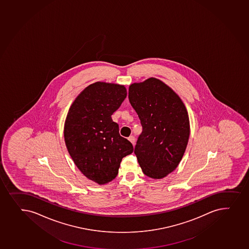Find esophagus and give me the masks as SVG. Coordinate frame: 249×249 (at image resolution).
<instances>
[{
    "mask_svg": "<svg viewBox=\"0 0 249 249\" xmlns=\"http://www.w3.org/2000/svg\"><path fill=\"white\" fill-rule=\"evenodd\" d=\"M128 140L130 141V142H131V144H132V145H135V140H136V139H135V137H133V136H131V137H129Z\"/></svg>",
    "mask_w": 249,
    "mask_h": 249,
    "instance_id": "obj_1",
    "label": "esophagus"
}]
</instances>
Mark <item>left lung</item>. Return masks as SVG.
Segmentation results:
<instances>
[{
	"label": "left lung",
	"instance_id": "left-lung-1",
	"mask_svg": "<svg viewBox=\"0 0 249 249\" xmlns=\"http://www.w3.org/2000/svg\"><path fill=\"white\" fill-rule=\"evenodd\" d=\"M129 101L142 132L134 153L143 173L162 179L176 170L190 137V120L179 96L165 83L150 78L129 87Z\"/></svg>",
	"mask_w": 249,
	"mask_h": 249
}]
</instances>
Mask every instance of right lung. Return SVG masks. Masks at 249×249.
<instances>
[{
  "instance_id": "right-lung-1",
  "label": "right lung",
  "mask_w": 249,
  "mask_h": 249,
  "mask_svg": "<svg viewBox=\"0 0 249 249\" xmlns=\"http://www.w3.org/2000/svg\"><path fill=\"white\" fill-rule=\"evenodd\" d=\"M126 97L123 85L96 82L79 93L68 112L64 130L68 151L78 170L98 184L115 179L123 157L133 151L111 117Z\"/></svg>"
}]
</instances>
